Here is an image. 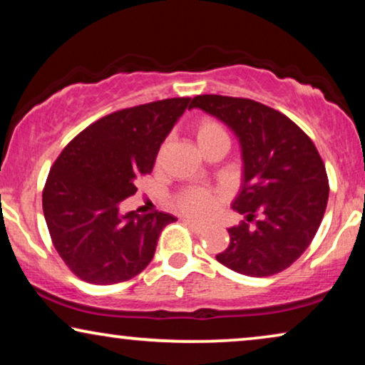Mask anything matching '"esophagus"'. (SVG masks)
Returning <instances> with one entry per match:
<instances>
[{
	"instance_id": "34e87169",
	"label": "esophagus",
	"mask_w": 365,
	"mask_h": 365,
	"mask_svg": "<svg viewBox=\"0 0 365 365\" xmlns=\"http://www.w3.org/2000/svg\"><path fill=\"white\" fill-rule=\"evenodd\" d=\"M182 222H184V224H186V226H189V227H191V229H192V231H194V232H196V234H202L204 231H206V227H204V226H201V224L194 222V221H192V219L182 217Z\"/></svg>"
}]
</instances>
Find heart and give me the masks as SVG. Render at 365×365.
I'll list each match as a JSON object with an SVG mask.
<instances>
[{"label": "heart", "mask_w": 365, "mask_h": 365, "mask_svg": "<svg viewBox=\"0 0 365 365\" xmlns=\"http://www.w3.org/2000/svg\"><path fill=\"white\" fill-rule=\"evenodd\" d=\"M194 138L199 149H206L207 146L216 143H227L229 134L217 119L211 116H201L194 123ZM163 159V149L158 154V164ZM224 201V194L217 189L211 187H184L176 192L171 199V206L178 212L189 216L196 221H207L217 212L219 206Z\"/></svg>", "instance_id": "1"}]
</instances>
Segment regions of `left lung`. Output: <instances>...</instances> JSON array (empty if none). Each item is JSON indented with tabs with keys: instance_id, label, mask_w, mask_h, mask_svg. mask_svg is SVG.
Instances as JSON below:
<instances>
[{
	"instance_id": "1",
	"label": "left lung",
	"mask_w": 365,
	"mask_h": 365,
	"mask_svg": "<svg viewBox=\"0 0 365 365\" xmlns=\"http://www.w3.org/2000/svg\"><path fill=\"white\" fill-rule=\"evenodd\" d=\"M189 108L226 123L242 148L244 184L232 209L247 221L227 229L231 242L216 259L251 277L284 271L309 247L326 212L329 179L316 144L286 114L254 99L201 94Z\"/></svg>"
}]
</instances>
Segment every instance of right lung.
I'll return each instance as SVG.
<instances>
[{"mask_svg": "<svg viewBox=\"0 0 365 365\" xmlns=\"http://www.w3.org/2000/svg\"><path fill=\"white\" fill-rule=\"evenodd\" d=\"M191 98H168L119 109L83 129L53 163L43 189L49 236L69 271L109 286L148 267L168 212L119 214L151 174L158 151Z\"/></svg>", "mask_w": 365, "mask_h": 365, "instance_id": "add662e5", "label": "right lung"}]
</instances>
